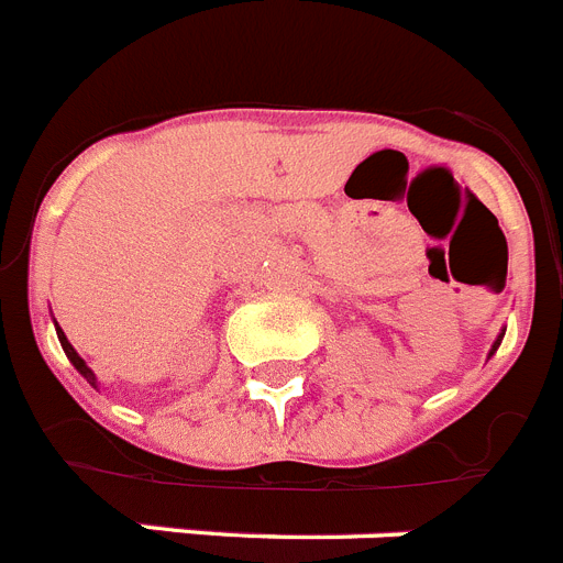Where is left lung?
I'll return each mask as SVG.
<instances>
[{"label":"left lung","mask_w":563,"mask_h":563,"mask_svg":"<svg viewBox=\"0 0 563 563\" xmlns=\"http://www.w3.org/2000/svg\"><path fill=\"white\" fill-rule=\"evenodd\" d=\"M500 341H504V332H500V335H497V341H495V346H492V353H495V350H497V346H500ZM492 353H488V355H492Z\"/></svg>","instance_id":"8db88e82"}]
</instances>
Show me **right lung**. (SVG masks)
<instances>
[{"mask_svg": "<svg viewBox=\"0 0 563 563\" xmlns=\"http://www.w3.org/2000/svg\"><path fill=\"white\" fill-rule=\"evenodd\" d=\"M57 338H59V344H63V353H66V355H68V361H71V364H75L77 373H80V376H84L91 387H98V378H95V373H91V369L86 367V361L80 358V355H77L75 346L68 344V338L63 335V329H59V327H57Z\"/></svg>", "mask_w": 563, "mask_h": 563, "instance_id": "1", "label": "right lung"}]
</instances>
